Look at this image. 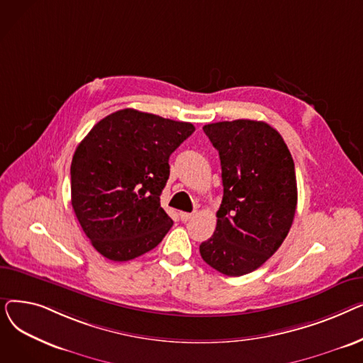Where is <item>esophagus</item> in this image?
Masks as SVG:
<instances>
[{"label":"esophagus","instance_id":"34e87169","mask_svg":"<svg viewBox=\"0 0 363 363\" xmlns=\"http://www.w3.org/2000/svg\"><path fill=\"white\" fill-rule=\"evenodd\" d=\"M179 216H181V220H182V222H189L196 215H194V213H185V212H182Z\"/></svg>","mask_w":363,"mask_h":363}]
</instances>
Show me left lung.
Returning <instances> with one entry per match:
<instances>
[{
	"instance_id": "8db88e82",
	"label": "left lung",
	"mask_w": 363,
	"mask_h": 363,
	"mask_svg": "<svg viewBox=\"0 0 363 363\" xmlns=\"http://www.w3.org/2000/svg\"><path fill=\"white\" fill-rule=\"evenodd\" d=\"M203 130L219 151L223 197L216 230L200 244V255L218 272L241 277L260 268L290 231L294 162L279 132L264 122H216Z\"/></svg>"
}]
</instances>
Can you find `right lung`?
Returning a JSON list of instances; mask_svg holds the SVG:
<instances>
[{"instance_id": "add662e5", "label": "right lung", "mask_w": 363, "mask_h": 363, "mask_svg": "<svg viewBox=\"0 0 363 363\" xmlns=\"http://www.w3.org/2000/svg\"><path fill=\"white\" fill-rule=\"evenodd\" d=\"M194 130L193 123L123 108L81 141L70 166L72 206L100 255L126 262L163 240L174 225L160 206L169 157Z\"/></svg>"}]
</instances>
